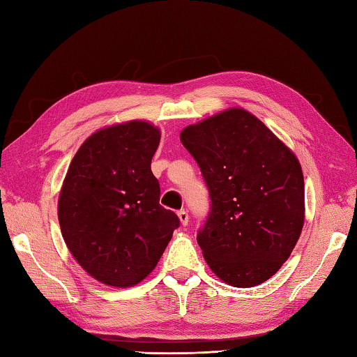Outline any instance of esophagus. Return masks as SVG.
Returning a JSON list of instances; mask_svg holds the SVG:
<instances>
[{
    "instance_id": "obj_1",
    "label": "esophagus",
    "mask_w": 357,
    "mask_h": 357,
    "mask_svg": "<svg viewBox=\"0 0 357 357\" xmlns=\"http://www.w3.org/2000/svg\"><path fill=\"white\" fill-rule=\"evenodd\" d=\"M177 216H178V220H180V224H181V225H188V222H189V215H188V212L180 211V212L177 213Z\"/></svg>"
}]
</instances>
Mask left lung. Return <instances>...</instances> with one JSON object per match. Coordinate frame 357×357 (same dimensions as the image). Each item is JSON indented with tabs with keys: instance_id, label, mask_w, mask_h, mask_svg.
<instances>
[{
	"instance_id": "8db88e82",
	"label": "left lung",
	"mask_w": 357,
	"mask_h": 357,
	"mask_svg": "<svg viewBox=\"0 0 357 357\" xmlns=\"http://www.w3.org/2000/svg\"><path fill=\"white\" fill-rule=\"evenodd\" d=\"M180 141L211 195L197 241L212 271L236 288L273 277L288 260L304 224L298 159L262 121L229 109L188 126Z\"/></svg>"
}]
</instances>
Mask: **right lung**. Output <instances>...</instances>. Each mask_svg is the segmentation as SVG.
Listing matches in <instances>:
<instances>
[{
  "mask_svg": "<svg viewBox=\"0 0 357 357\" xmlns=\"http://www.w3.org/2000/svg\"><path fill=\"white\" fill-rule=\"evenodd\" d=\"M160 132L145 121L101 128L82 144L59 195L65 244L86 273L115 288L142 282L180 221L159 204L151 159Z\"/></svg>",
  "mask_w": 357,
  "mask_h": 357,
  "instance_id": "right-lung-1",
  "label": "right lung"
}]
</instances>
